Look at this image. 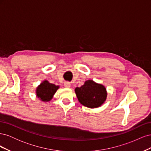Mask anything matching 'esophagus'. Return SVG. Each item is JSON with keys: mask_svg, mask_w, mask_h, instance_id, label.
I'll return each instance as SVG.
<instances>
[{"mask_svg": "<svg viewBox=\"0 0 151 151\" xmlns=\"http://www.w3.org/2000/svg\"><path fill=\"white\" fill-rule=\"evenodd\" d=\"M64 86H65V88H69L70 87V83H69V82H67V81L65 82Z\"/></svg>", "mask_w": 151, "mask_h": 151, "instance_id": "obj_1", "label": "esophagus"}]
</instances>
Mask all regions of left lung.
<instances>
[{
  "label": "left lung",
  "mask_w": 151,
  "mask_h": 151,
  "mask_svg": "<svg viewBox=\"0 0 151 151\" xmlns=\"http://www.w3.org/2000/svg\"><path fill=\"white\" fill-rule=\"evenodd\" d=\"M75 92L79 101L84 106L91 108L101 106L107 97L106 88L92 80L86 81L83 86L76 88Z\"/></svg>",
  "instance_id": "left-lung-1"
}]
</instances>
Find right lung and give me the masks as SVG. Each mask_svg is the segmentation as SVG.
I'll use <instances>...</instances> for the list:
<instances>
[{
  "label": "right lung",
  "instance_id": "right-lung-1",
  "mask_svg": "<svg viewBox=\"0 0 151 151\" xmlns=\"http://www.w3.org/2000/svg\"><path fill=\"white\" fill-rule=\"evenodd\" d=\"M58 88V86L50 83L47 81H44L36 88V96L43 101H48L52 99Z\"/></svg>",
  "mask_w": 151,
  "mask_h": 151
}]
</instances>
